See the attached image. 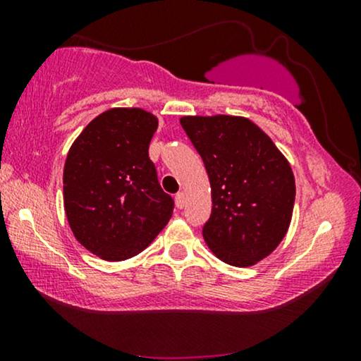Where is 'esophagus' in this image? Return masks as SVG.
I'll list each match as a JSON object with an SVG mask.
<instances>
[{
	"mask_svg": "<svg viewBox=\"0 0 361 361\" xmlns=\"http://www.w3.org/2000/svg\"><path fill=\"white\" fill-rule=\"evenodd\" d=\"M185 205V194L184 192H179V194H176V207L177 209H184Z\"/></svg>",
	"mask_w": 361,
	"mask_h": 361,
	"instance_id": "1",
	"label": "esophagus"
}]
</instances>
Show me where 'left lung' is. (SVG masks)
Instances as JSON below:
<instances>
[{
  "mask_svg": "<svg viewBox=\"0 0 361 361\" xmlns=\"http://www.w3.org/2000/svg\"><path fill=\"white\" fill-rule=\"evenodd\" d=\"M180 125L204 161L212 214L202 230L216 258L251 266L273 253L293 216L290 166L271 137L241 116H184Z\"/></svg>",
  "mask_w": 361,
  "mask_h": 361,
  "instance_id": "left-lung-1",
  "label": "left lung"
}]
</instances>
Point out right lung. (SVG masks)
I'll list each match as a JSON object with an SVG mask.
<instances>
[{
    "instance_id": "obj_1",
    "label": "right lung",
    "mask_w": 361,
    "mask_h": 361,
    "mask_svg": "<svg viewBox=\"0 0 361 361\" xmlns=\"http://www.w3.org/2000/svg\"><path fill=\"white\" fill-rule=\"evenodd\" d=\"M157 118L111 108L88 123L67 154L63 207L75 238L93 255L123 261L141 253L169 221L149 142Z\"/></svg>"
}]
</instances>
